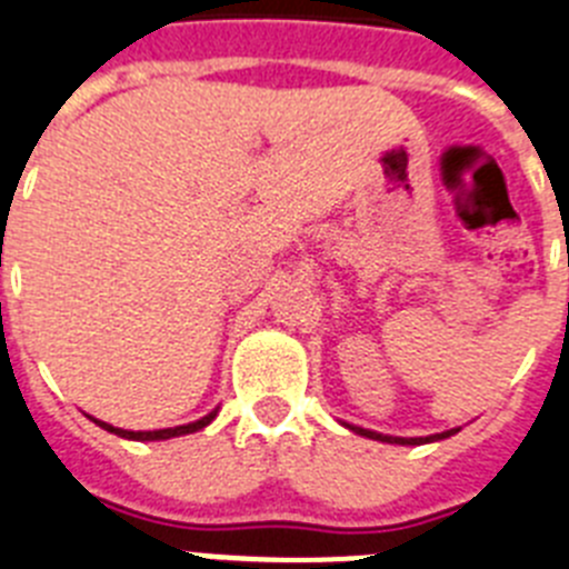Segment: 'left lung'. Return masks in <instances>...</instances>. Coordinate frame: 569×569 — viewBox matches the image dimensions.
Listing matches in <instances>:
<instances>
[{
	"mask_svg": "<svg viewBox=\"0 0 569 569\" xmlns=\"http://www.w3.org/2000/svg\"><path fill=\"white\" fill-rule=\"evenodd\" d=\"M343 423L346 429H352L355 435H363L369 441H380V443H401V447H421V443H432V441H443L449 435L461 432V429H447V432H438V435H427V438H398V435H383V432H375V429H363V427H355V423Z\"/></svg>",
	"mask_w": 569,
	"mask_h": 569,
	"instance_id": "left-lung-1",
	"label": "left lung"
}]
</instances>
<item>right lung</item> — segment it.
<instances>
[{
  "instance_id": "obj_1",
  "label": "right lung",
  "mask_w": 569,
  "mask_h": 569,
  "mask_svg": "<svg viewBox=\"0 0 569 569\" xmlns=\"http://www.w3.org/2000/svg\"><path fill=\"white\" fill-rule=\"evenodd\" d=\"M88 418H91V415H88ZM214 418H217V409H211L209 415H202L200 421L182 423V427H168V429H148V432H131V429L111 427V423L97 421V418H91V421L97 423V427L108 429V432L120 435V438H128V441H168V438H180V435H189V432H197V429H202V427H209Z\"/></svg>"
}]
</instances>
